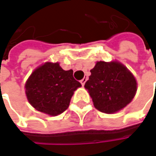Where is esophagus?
Listing matches in <instances>:
<instances>
[{"label": "esophagus", "instance_id": "esophagus-1", "mask_svg": "<svg viewBox=\"0 0 156 156\" xmlns=\"http://www.w3.org/2000/svg\"><path fill=\"white\" fill-rule=\"evenodd\" d=\"M87 79H88V78L86 77V78H83V79H82L81 81H80V83H81L82 85H83V86L84 85V83H86V81H87Z\"/></svg>", "mask_w": 156, "mask_h": 156}]
</instances>
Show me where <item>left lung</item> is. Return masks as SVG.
<instances>
[{
    "label": "left lung",
    "instance_id": "obj_1",
    "mask_svg": "<svg viewBox=\"0 0 156 156\" xmlns=\"http://www.w3.org/2000/svg\"><path fill=\"white\" fill-rule=\"evenodd\" d=\"M85 83L94 107L99 111L112 114L120 110L133 99L137 88L135 78L119 62H98L90 70Z\"/></svg>",
    "mask_w": 156,
    "mask_h": 156
}]
</instances>
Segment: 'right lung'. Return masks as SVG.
I'll list each match as a JSON object with an SVG mask.
<instances>
[{
  "mask_svg": "<svg viewBox=\"0 0 156 156\" xmlns=\"http://www.w3.org/2000/svg\"><path fill=\"white\" fill-rule=\"evenodd\" d=\"M73 71H65L58 62H47L37 68L25 85L29 103L40 112L55 116L68 108L73 92L81 87Z\"/></svg>",
  "mask_w": 156,
  "mask_h": 156,
  "instance_id": "obj_1",
  "label": "right lung"
}]
</instances>
